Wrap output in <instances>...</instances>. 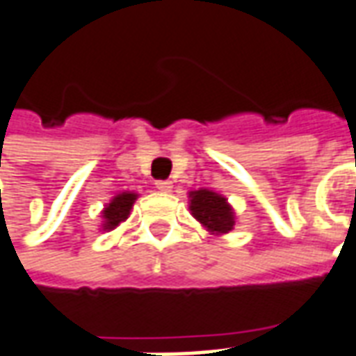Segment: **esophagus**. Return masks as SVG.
Instances as JSON below:
<instances>
[{"mask_svg":"<svg viewBox=\"0 0 356 356\" xmlns=\"http://www.w3.org/2000/svg\"><path fill=\"white\" fill-rule=\"evenodd\" d=\"M171 181H168V179H160V181H156V188H160V191H163V193H168V191H171Z\"/></svg>","mask_w":356,"mask_h":356,"instance_id":"obj_1","label":"esophagus"}]
</instances>
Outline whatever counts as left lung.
I'll return each mask as SVG.
<instances>
[{"mask_svg":"<svg viewBox=\"0 0 356 356\" xmlns=\"http://www.w3.org/2000/svg\"><path fill=\"white\" fill-rule=\"evenodd\" d=\"M191 212L204 227L213 233H227L235 225L227 200L208 188L191 193Z\"/></svg>","mask_w":356,"mask_h":356,"instance_id":"obj_1","label":"left lung"}]
</instances>
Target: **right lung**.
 Instances as JSON below:
<instances>
[{
	"label": "right lung",
	"mask_w": 356,
	"mask_h": 356,
	"mask_svg": "<svg viewBox=\"0 0 356 356\" xmlns=\"http://www.w3.org/2000/svg\"><path fill=\"white\" fill-rule=\"evenodd\" d=\"M135 200V193H123V195L115 196L108 204V208L104 210V229H113V227H118L121 221H125L129 218V213H131V208H133Z\"/></svg>",
	"instance_id": "right-lung-1"
}]
</instances>
